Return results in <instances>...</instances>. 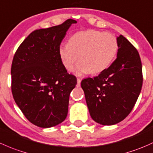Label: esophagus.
<instances>
[{
	"label": "esophagus",
	"instance_id": "esophagus-1",
	"mask_svg": "<svg viewBox=\"0 0 153 153\" xmlns=\"http://www.w3.org/2000/svg\"><path fill=\"white\" fill-rule=\"evenodd\" d=\"M81 80H82V78H79L77 79V86H80V85H81Z\"/></svg>",
	"mask_w": 153,
	"mask_h": 153
}]
</instances>
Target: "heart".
Returning a JSON list of instances; mask_svg holds the SVG:
<instances>
[{"label":"heart","instance_id":"1","mask_svg":"<svg viewBox=\"0 0 153 153\" xmlns=\"http://www.w3.org/2000/svg\"><path fill=\"white\" fill-rule=\"evenodd\" d=\"M118 42L113 34L95 30L77 32L70 38L69 43L59 47V55L64 67L71 69L75 75L89 72L99 73L107 69L118 52Z\"/></svg>","mask_w":153,"mask_h":153}]
</instances>
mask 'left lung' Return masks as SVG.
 <instances>
[{
	"instance_id": "8db88e82",
	"label": "left lung",
	"mask_w": 153,
	"mask_h": 153,
	"mask_svg": "<svg viewBox=\"0 0 153 153\" xmlns=\"http://www.w3.org/2000/svg\"><path fill=\"white\" fill-rule=\"evenodd\" d=\"M117 39L119 49L114 62L98 76L85 78L81 83L90 116L102 125H115L126 118L142 87L139 52L123 35Z\"/></svg>"
}]
</instances>
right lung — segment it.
<instances>
[{
    "instance_id": "1",
    "label": "right lung",
    "mask_w": 153,
    "mask_h": 153,
    "mask_svg": "<svg viewBox=\"0 0 153 153\" xmlns=\"http://www.w3.org/2000/svg\"><path fill=\"white\" fill-rule=\"evenodd\" d=\"M76 22L68 19L61 25L35 30L13 58V97L27 120L40 128L56 126L67 117L77 79L67 72L59 49L67 30Z\"/></svg>"
}]
</instances>
